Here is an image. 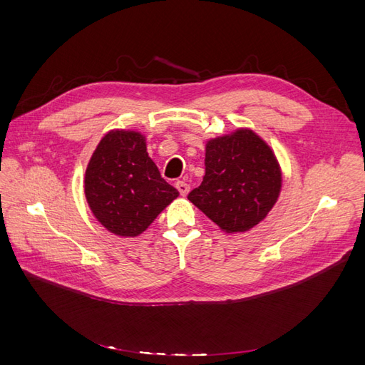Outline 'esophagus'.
I'll use <instances>...</instances> for the list:
<instances>
[{
    "label": "esophagus",
    "instance_id": "obj_1",
    "mask_svg": "<svg viewBox=\"0 0 365 365\" xmlns=\"http://www.w3.org/2000/svg\"><path fill=\"white\" fill-rule=\"evenodd\" d=\"M175 187H176V189H178V192H180L181 196H185L187 193H189V189H190L189 184L184 182V181H176V182H175Z\"/></svg>",
    "mask_w": 365,
    "mask_h": 365
}]
</instances>
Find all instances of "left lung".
<instances>
[{
	"instance_id": "8db88e82",
	"label": "left lung",
	"mask_w": 365,
	"mask_h": 365,
	"mask_svg": "<svg viewBox=\"0 0 365 365\" xmlns=\"http://www.w3.org/2000/svg\"><path fill=\"white\" fill-rule=\"evenodd\" d=\"M280 189L274 152L252 130L239 129L207 143L204 180L187 197L227 233H242L269 213Z\"/></svg>"
}]
</instances>
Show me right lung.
<instances>
[{
	"mask_svg": "<svg viewBox=\"0 0 365 365\" xmlns=\"http://www.w3.org/2000/svg\"><path fill=\"white\" fill-rule=\"evenodd\" d=\"M178 190L165 182L134 130H111L101 140L85 172V196L91 212L117 236H138Z\"/></svg>",
	"mask_w": 365,
	"mask_h": 365,
	"instance_id": "right-lung-1",
	"label": "right lung"
}]
</instances>
